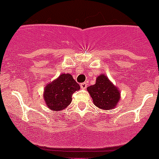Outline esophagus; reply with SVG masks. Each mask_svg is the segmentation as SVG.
Wrapping results in <instances>:
<instances>
[{"instance_id":"obj_1","label":"esophagus","mask_w":159,"mask_h":159,"mask_svg":"<svg viewBox=\"0 0 159 159\" xmlns=\"http://www.w3.org/2000/svg\"><path fill=\"white\" fill-rule=\"evenodd\" d=\"M87 84L86 83H82V84H80V87L82 88V89H86L87 88Z\"/></svg>"}]
</instances>
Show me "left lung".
Wrapping results in <instances>:
<instances>
[{"mask_svg":"<svg viewBox=\"0 0 159 159\" xmlns=\"http://www.w3.org/2000/svg\"><path fill=\"white\" fill-rule=\"evenodd\" d=\"M93 102L101 110H110L116 107L120 99V91L104 74L96 79V83L87 88Z\"/></svg>","mask_w":159,"mask_h":159,"instance_id":"8db88e82","label":"left lung"}]
</instances>
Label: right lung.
<instances>
[{
  "instance_id": "add662e5",
  "label": "right lung",
  "mask_w": 159,
  "mask_h": 159,
  "mask_svg": "<svg viewBox=\"0 0 159 159\" xmlns=\"http://www.w3.org/2000/svg\"><path fill=\"white\" fill-rule=\"evenodd\" d=\"M80 89V87L72 75L63 73L45 87L43 98L48 108L60 111L70 105L72 94Z\"/></svg>"
}]
</instances>
